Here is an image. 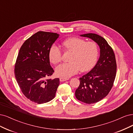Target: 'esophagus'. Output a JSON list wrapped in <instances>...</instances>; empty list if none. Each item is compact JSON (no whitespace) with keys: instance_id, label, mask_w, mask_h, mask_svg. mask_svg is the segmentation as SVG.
Instances as JSON below:
<instances>
[{"instance_id":"esophagus-1","label":"esophagus","mask_w":133,"mask_h":133,"mask_svg":"<svg viewBox=\"0 0 133 133\" xmlns=\"http://www.w3.org/2000/svg\"><path fill=\"white\" fill-rule=\"evenodd\" d=\"M69 79L67 78H63V77H61L59 78V81H61V82H63V81H66L67 80H68Z\"/></svg>"}]
</instances>
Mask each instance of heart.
I'll use <instances>...</instances> for the list:
<instances>
[{
  "label": "heart",
  "instance_id": "obj_1",
  "mask_svg": "<svg viewBox=\"0 0 133 133\" xmlns=\"http://www.w3.org/2000/svg\"><path fill=\"white\" fill-rule=\"evenodd\" d=\"M67 50L72 52L68 63L58 66L55 73L58 77L68 78L76 74L79 70L86 72L93 67L98 56V48L95 42L87 41L78 37L70 38L62 43ZM51 62L57 64L62 59V52L57 46L51 47L49 54Z\"/></svg>",
  "mask_w": 133,
  "mask_h": 133
}]
</instances>
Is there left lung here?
I'll return each instance as SVG.
<instances>
[{"mask_svg":"<svg viewBox=\"0 0 133 133\" xmlns=\"http://www.w3.org/2000/svg\"><path fill=\"white\" fill-rule=\"evenodd\" d=\"M81 36L91 38L100 48V57L95 66L79 78L75 96L78 101L93 104L105 97L112 89L116 76L117 63L113 49L103 37L89 33Z\"/></svg>","mask_w":133,"mask_h":133,"instance_id":"left-lung-1","label":"left lung"}]
</instances>
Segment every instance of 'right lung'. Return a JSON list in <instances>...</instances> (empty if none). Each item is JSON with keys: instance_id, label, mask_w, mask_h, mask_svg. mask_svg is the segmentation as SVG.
<instances>
[{"instance_id": "1", "label": "right lung", "mask_w": 133, "mask_h": 133, "mask_svg": "<svg viewBox=\"0 0 133 133\" xmlns=\"http://www.w3.org/2000/svg\"><path fill=\"white\" fill-rule=\"evenodd\" d=\"M58 36L57 33L38 31L24 42L16 58V82L24 95L37 104L53 99L59 84L58 78H47L54 72L49 54Z\"/></svg>"}]
</instances>
